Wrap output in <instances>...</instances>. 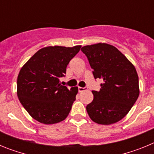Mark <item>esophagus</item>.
Segmentation results:
<instances>
[{
    "mask_svg": "<svg viewBox=\"0 0 154 154\" xmlns=\"http://www.w3.org/2000/svg\"><path fill=\"white\" fill-rule=\"evenodd\" d=\"M78 89H79V92H83L84 90H85L86 88H85V87H79Z\"/></svg>",
    "mask_w": 154,
    "mask_h": 154,
    "instance_id": "1",
    "label": "esophagus"
}]
</instances>
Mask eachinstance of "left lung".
Masks as SVG:
<instances>
[{
	"label": "left lung",
	"instance_id": "8db88e82",
	"mask_svg": "<svg viewBox=\"0 0 154 154\" xmlns=\"http://www.w3.org/2000/svg\"><path fill=\"white\" fill-rule=\"evenodd\" d=\"M95 79H100L99 91L92 90L94 99L86 110L92 121L109 125L130 112L140 94L135 67L116 47L105 43L84 46Z\"/></svg>",
	"mask_w": 154,
	"mask_h": 154
}]
</instances>
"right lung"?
Segmentation results:
<instances>
[{
	"mask_svg": "<svg viewBox=\"0 0 154 154\" xmlns=\"http://www.w3.org/2000/svg\"><path fill=\"white\" fill-rule=\"evenodd\" d=\"M81 45L49 46L38 50L21 68L17 81V97L35 120L54 124L67 117L75 100L78 87L62 85L69 62Z\"/></svg>",
	"mask_w": 154,
	"mask_h": 154,
	"instance_id": "obj_1",
	"label": "right lung"
}]
</instances>
